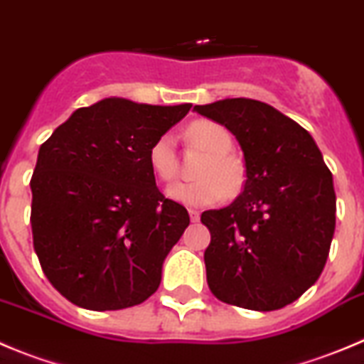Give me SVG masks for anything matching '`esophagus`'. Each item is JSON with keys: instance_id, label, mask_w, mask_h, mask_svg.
Here are the masks:
<instances>
[{"instance_id": "obj_1", "label": "esophagus", "mask_w": 364, "mask_h": 364, "mask_svg": "<svg viewBox=\"0 0 364 364\" xmlns=\"http://www.w3.org/2000/svg\"><path fill=\"white\" fill-rule=\"evenodd\" d=\"M188 214H190V219H192V223H198L199 221V210H194V208H190L188 210Z\"/></svg>"}]
</instances>
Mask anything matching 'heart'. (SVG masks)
Returning a JSON list of instances; mask_svg holds the SVG:
<instances>
[{
    "label": "heart",
    "mask_w": 364,
    "mask_h": 364,
    "mask_svg": "<svg viewBox=\"0 0 364 364\" xmlns=\"http://www.w3.org/2000/svg\"><path fill=\"white\" fill-rule=\"evenodd\" d=\"M186 139L206 152L198 168V181L176 183L166 190L174 201L186 206H210L221 201L225 194H235L243 185L245 172L234 154L230 132L215 121L199 119L186 129ZM149 165L156 178L168 183L178 174L176 141L170 134H163L149 149Z\"/></svg>",
    "instance_id": "1"
}]
</instances>
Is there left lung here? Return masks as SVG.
Wrapping results in <instances>:
<instances>
[{
	"mask_svg": "<svg viewBox=\"0 0 364 364\" xmlns=\"http://www.w3.org/2000/svg\"><path fill=\"white\" fill-rule=\"evenodd\" d=\"M194 110L234 134L247 166L241 196L201 214L208 288L241 309H283L325 268L336 230L332 172L312 136L270 105L234 97Z\"/></svg>",
	"mask_w": 364,
	"mask_h": 364,
	"instance_id": "1",
	"label": "left lung"
}]
</instances>
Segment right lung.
Wrapping results in <instances>:
<instances>
[{"label":"right lung","instance_id":"right-lung-1","mask_svg":"<svg viewBox=\"0 0 364 364\" xmlns=\"http://www.w3.org/2000/svg\"><path fill=\"white\" fill-rule=\"evenodd\" d=\"M192 105L107 97L72 114L39 146L32 241L52 287L81 309L149 299L190 218L156 186L149 149Z\"/></svg>","mask_w":364,"mask_h":364}]
</instances>
